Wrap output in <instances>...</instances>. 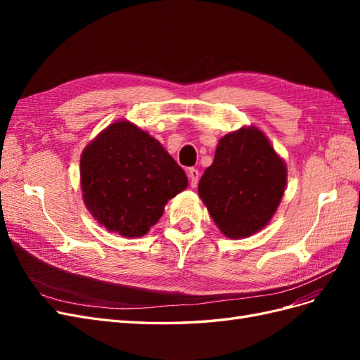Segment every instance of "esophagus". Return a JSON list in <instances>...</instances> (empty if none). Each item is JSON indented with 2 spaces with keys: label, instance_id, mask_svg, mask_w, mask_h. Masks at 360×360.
<instances>
[{
  "label": "esophagus",
  "instance_id": "1",
  "mask_svg": "<svg viewBox=\"0 0 360 360\" xmlns=\"http://www.w3.org/2000/svg\"><path fill=\"white\" fill-rule=\"evenodd\" d=\"M188 177H189V181H191V186L197 188L198 179H200V171L195 169V168H189L188 169Z\"/></svg>",
  "mask_w": 360,
  "mask_h": 360
}]
</instances>
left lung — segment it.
I'll list each match as a JSON object with an SVG mask.
<instances>
[{
  "instance_id": "1",
  "label": "left lung",
  "mask_w": 360,
  "mask_h": 360,
  "mask_svg": "<svg viewBox=\"0 0 360 360\" xmlns=\"http://www.w3.org/2000/svg\"><path fill=\"white\" fill-rule=\"evenodd\" d=\"M287 186V165L263 130L243 126L219 139L198 193L221 233L243 238L271 221Z\"/></svg>"
}]
</instances>
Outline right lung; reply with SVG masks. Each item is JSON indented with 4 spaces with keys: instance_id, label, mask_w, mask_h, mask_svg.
Here are the masks:
<instances>
[{
    "instance_id": "add662e5",
    "label": "right lung",
    "mask_w": 360,
    "mask_h": 360,
    "mask_svg": "<svg viewBox=\"0 0 360 360\" xmlns=\"http://www.w3.org/2000/svg\"><path fill=\"white\" fill-rule=\"evenodd\" d=\"M85 207L108 231L143 237L160 219L167 202L188 188V177L146 130L117 120L81 155Z\"/></svg>"
}]
</instances>
